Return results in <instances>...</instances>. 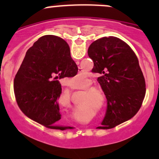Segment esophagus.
Segmentation results:
<instances>
[{"mask_svg": "<svg viewBox=\"0 0 159 159\" xmlns=\"http://www.w3.org/2000/svg\"><path fill=\"white\" fill-rule=\"evenodd\" d=\"M78 71H79V73H82L83 72V70H82V68H78Z\"/></svg>", "mask_w": 159, "mask_h": 159, "instance_id": "esophagus-1", "label": "esophagus"}]
</instances>
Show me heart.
Instances as JSON below:
<instances>
[{"label":"heart","instance_id":"b5f03b06","mask_svg":"<svg viewBox=\"0 0 159 159\" xmlns=\"http://www.w3.org/2000/svg\"><path fill=\"white\" fill-rule=\"evenodd\" d=\"M80 79H83V81H85V78H84V77H78V78H76V80L78 81V82Z\"/></svg>","mask_w":159,"mask_h":159}]
</instances>
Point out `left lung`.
Here are the masks:
<instances>
[{
	"mask_svg": "<svg viewBox=\"0 0 159 159\" xmlns=\"http://www.w3.org/2000/svg\"><path fill=\"white\" fill-rule=\"evenodd\" d=\"M88 54L94 62L91 72L99 75L98 81L107 98L106 113L98 129H112L140 109L146 91L145 78L133 50L116 37L96 40Z\"/></svg>",
	"mask_w": 159,
	"mask_h": 159,
	"instance_id": "left-lung-1",
	"label": "left lung"
}]
</instances>
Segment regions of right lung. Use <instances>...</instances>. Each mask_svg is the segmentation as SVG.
I'll use <instances>...</instances> for the list:
<instances>
[{
	"mask_svg": "<svg viewBox=\"0 0 159 159\" xmlns=\"http://www.w3.org/2000/svg\"><path fill=\"white\" fill-rule=\"evenodd\" d=\"M78 70L65 40L54 35L40 38L27 51L14 78V94L20 109L46 128L69 129L58 124L61 118L57 102L61 94L59 80L74 77Z\"/></svg>",
	"mask_w": 159,
	"mask_h": 159,
	"instance_id": "right-lung-1",
	"label": "right lung"
}]
</instances>
